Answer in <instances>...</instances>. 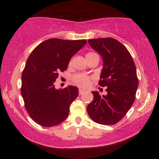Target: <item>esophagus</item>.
<instances>
[{
    "instance_id": "obj_1",
    "label": "esophagus",
    "mask_w": 159,
    "mask_h": 159,
    "mask_svg": "<svg viewBox=\"0 0 159 159\" xmlns=\"http://www.w3.org/2000/svg\"><path fill=\"white\" fill-rule=\"evenodd\" d=\"M85 93V91L82 90H78V93H79V95H83L84 93Z\"/></svg>"
}]
</instances>
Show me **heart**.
<instances>
[{
	"mask_svg": "<svg viewBox=\"0 0 159 159\" xmlns=\"http://www.w3.org/2000/svg\"><path fill=\"white\" fill-rule=\"evenodd\" d=\"M95 55H97V54L94 52H88L86 54V58H87V60H88ZM71 63H72V61H69V65H71ZM72 81L75 84L78 86L79 87L86 88L90 84L92 77L84 74H75L72 77Z\"/></svg>",
	"mask_w": 159,
	"mask_h": 159,
	"instance_id": "1",
	"label": "heart"
}]
</instances>
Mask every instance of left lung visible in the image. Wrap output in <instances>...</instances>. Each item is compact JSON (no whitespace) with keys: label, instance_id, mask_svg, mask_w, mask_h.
Returning a JSON list of instances; mask_svg holds the SVG:
<instances>
[{"label":"left lung","instance_id":"left-lung-1","mask_svg":"<svg viewBox=\"0 0 159 159\" xmlns=\"http://www.w3.org/2000/svg\"><path fill=\"white\" fill-rule=\"evenodd\" d=\"M90 46L103 58L98 84L107 87L106 96L92 92L93 100L87 107L90 117L102 125L120 121L135 99L138 79L136 66L128 49L114 38L88 40Z\"/></svg>","mask_w":159,"mask_h":159}]
</instances>
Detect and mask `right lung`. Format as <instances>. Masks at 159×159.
I'll use <instances>...</instances> for the list:
<instances>
[{"mask_svg": "<svg viewBox=\"0 0 159 159\" xmlns=\"http://www.w3.org/2000/svg\"><path fill=\"white\" fill-rule=\"evenodd\" d=\"M86 43V39H49L37 45L27 58L21 74V96L29 116L42 126H54L68 116L70 105L78 96V87L56 90L54 83Z\"/></svg>", "mask_w": 159, "mask_h": 159, "instance_id": "add662e5", "label": "right lung"}]
</instances>
